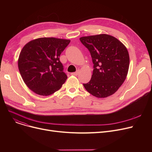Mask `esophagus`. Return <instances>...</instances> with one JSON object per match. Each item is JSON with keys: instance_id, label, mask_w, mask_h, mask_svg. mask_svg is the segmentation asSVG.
<instances>
[{"instance_id": "34e87169", "label": "esophagus", "mask_w": 152, "mask_h": 152, "mask_svg": "<svg viewBox=\"0 0 152 152\" xmlns=\"http://www.w3.org/2000/svg\"><path fill=\"white\" fill-rule=\"evenodd\" d=\"M79 72H80V71H79V70H77L76 72H75V73H71V75H73V76H77L79 73Z\"/></svg>"}]
</instances>
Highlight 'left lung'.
I'll use <instances>...</instances> for the list:
<instances>
[{"mask_svg": "<svg viewBox=\"0 0 152 152\" xmlns=\"http://www.w3.org/2000/svg\"><path fill=\"white\" fill-rule=\"evenodd\" d=\"M89 50L94 70L91 81L83 84L87 91L97 98L115 94L128 73L129 55L125 45L116 37L106 34L79 38Z\"/></svg>", "mask_w": 152, "mask_h": 152, "instance_id": "8db88e82", "label": "left lung"}]
</instances>
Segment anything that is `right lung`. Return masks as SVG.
I'll list each match as a JSON object with an SVG mask.
<instances>
[{"label":"right lung","instance_id":"obj_1","mask_svg":"<svg viewBox=\"0 0 152 152\" xmlns=\"http://www.w3.org/2000/svg\"><path fill=\"white\" fill-rule=\"evenodd\" d=\"M69 42L68 39L41 37L23 47L18 66L23 80L29 89L48 96L61 88L67 76L63 72L60 56Z\"/></svg>","mask_w":152,"mask_h":152}]
</instances>
